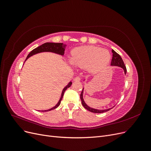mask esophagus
<instances>
[{"label":"esophagus","instance_id":"1","mask_svg":"<svg viewBox=\"0 0 151 151\" xmlns=\"http://www.w3.org/2000/svg\"><path fill=\"white\" fill-rule=\"evenodd\" d=\"M81 80V77H80L79 76H77V77H76V78L74 79V81H76V82H79V81H80Z\"/></svg>","mask_w":151,"mask_h":151}]
</instances>
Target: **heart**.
<instances>
[{"label":"heart","mask_w":151,"mask_h":151,"mask_svg":"<svg viewBox=\"0 0 151 151\" xmlns=\"http://www.w3.org/2000/svg\"><path fill=\"white\" fill-rule=\"evenodd\" d=\"M110 58L107 50L93 46H85L72 50L70 62L76 67L86 68L89 66L91 71L96 72L106 65Z\"/></svg>","instance_id":"obj_1"}]
</instances>
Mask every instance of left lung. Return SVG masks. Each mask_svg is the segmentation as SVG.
<instances>
[{
    "label": "left lung",
    "mask_w": 151,
    "mask_h": 151,
    "mask_svg": "<svg viewBox=\"0 0 151 151\" xmlns=\"http://www.w3.org/2000/svg\"><path fill=\"white\" fill-rule=\"evenodd\" d=\"M112 53H113V57H112V59H111V65L122 67L123 69L124 70L125 74H126L127 68L125 65L124 62H123V61L122 60V57L120 56L119 54H118L115 51H114L113 50H112ZM83 91H82V92L81 93L80 98L81 99V102H82V104H83V106L86 109H88V111H89L91 112H93V113H104V112H106L107 111H109V109H111V108H109L108 109H104V110H99V109H93V108H91L89 107L84 101V99L83 98Z\"/></svg>",
    "instance_id": "1"
}]
</instances>
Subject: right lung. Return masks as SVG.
<instances>
[{"instance_id": "right-lung-1", "label": "right lung", "mask_w": 151, "mask_h": 151, "mask_svg": "<svg viewBox=\"0 0 151 151\" xmlns=\"http://www.w3.org/2000/svg\"><path fill=\"white\" fill-rule=\"evenodd\" d=\"M65 47H66L65 45H63V43H45L41 45V46H40L37 48H35V49L32 50V51L28 54V55L27 56L26 59H28L29 57L33 55H35L36 53H40V52H51L56 53H58V54L63 55V54H64ZM71 84H72V83H71V82H70L69 84H68L65 87V88L63 89L61 98H60L58 103H57V104L55 106H54L53 108L50 109H48V110H45V111H48L52 110V109L57 108L60 104L61 100L63 98V94H64V93H65V91H66V89L67 88H68L69 87H70Z\"/></svg>"}]
</instances>
